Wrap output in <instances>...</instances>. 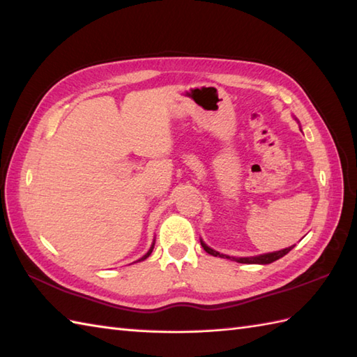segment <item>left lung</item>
Listing matches in <instances>:
<instances>
[{
    "instance_id": "left-lung-1",
    "label": "left lung",
    "mask_w": 357,
    "mask_h": 357,
    "mask_svg": "<svg viewBox=\"0 0 357 357\" xmlns=\"http://www.w3.org/2000/svg\"><path fill=\"white\" fill-rule=\"evenodd\" d=\"M200 243L203 246V250H205L208 254H211V256L214 257H222V259H229V260H236L238 261V264H257V265H268V264H273V261L279 260L280 257L285 256V254H288L291 250L294 248L293 246H288V248L285 250H280V251H275V252H268V254H260V256H252V257H229L227 256V254H220L219 251H215L213 248H209V246L203 242V240H200Z\"/></svg>"
}]
</instances>
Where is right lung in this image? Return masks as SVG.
I'll return each instance as SVG.
<instances>
[{
    "mask_svg": "<svg viewBox=\"0 0 357 357\" xmlns=\"http://www.w3.org/2000/svg\"><path fill=\"white\" fill-rule=\"evenodd\" d=\"M154 245H155V242H154V243H152V245H151V248H149V251H148V252H146V254H144V256H143V257H142V259H138V260H137V261H142V260H144V259H148V257H149V256H151V252H152V250H154Z\"/></svg>",
    "mask_w": 357,
    "mask_h": 357,
    "instance_id": "1",
    "label": "right lung"
}]
</instances>
